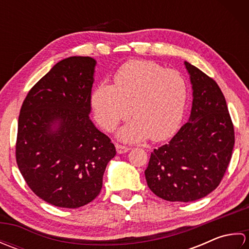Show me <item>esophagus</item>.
<instances>
[{"label":"esophagus","instance_id":"1","mask_svg":"<svg viewBox=\"0 0 249 249\" xmlns=\"http://www.w3.org/2000/svg\"><path fill=\"white\" fill-rule=\"evenodd\" d=\"M115 147H116V152H118L119 154H123V153H126L129 151V147L125 146L123 144H116Z\"/></svg>","mask_w":249,"mask_h":249}]
</instances>
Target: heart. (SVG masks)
<instances>
[{
    "instance_id": "1",
    "label": "heart",
    "mask_w": 249,
    "mask_h": 249,
    "mask_svg": "<svg viewBox=\"0 0 249 249\" xmlns=\"http://www.w3.org/2000/svg\"><path fill=\"white\" fill-rule=\"evenodd\" d=\"M188 82L181 72L156 62L135 60L121 66L114 86L102 82L92 95L95 119L106 130L134 120L119 131L124 141H161L178 129L188 100Z\"/></svg>"
}]
</instances>
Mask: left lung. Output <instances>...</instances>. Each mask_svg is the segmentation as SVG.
<instances>
[{"mask_svg": "<svg viewBox=\"0 0 249 249\" xmlns=\"http://www.w3.org/2000/svg\"><path fill=\"white\" fill-rule=\"evenodd\" d=\"M193 84L189 122L151 153L147 186L163 200L190 202L220 184L231 160L234 127L223 92L214 79L185 62Z\"/></svg>", "mask_w": 249, "mask_h": 249, "instance_id": "left-lung-1", "label": "left lung"}]
</instances>
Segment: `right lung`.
<instances>
[{
  "mask_svg": "<svg viewBox=\"0 0 249 249\" xmlns=\"http://www.w3.org/2000/svg\"><path fill=\"white\" fill-rule=\"evenodd\" d=\"M95 64L89 56L62 60L30 89L20 110L19 170L32 192L60 208H80L96 198L116 154L89 116Z\"/></svg>",
  "mask_w": 249,
  "mask_h": 249,
  "instance_id": "add662e5",
  "label": "right lung"
}]
</instances>
